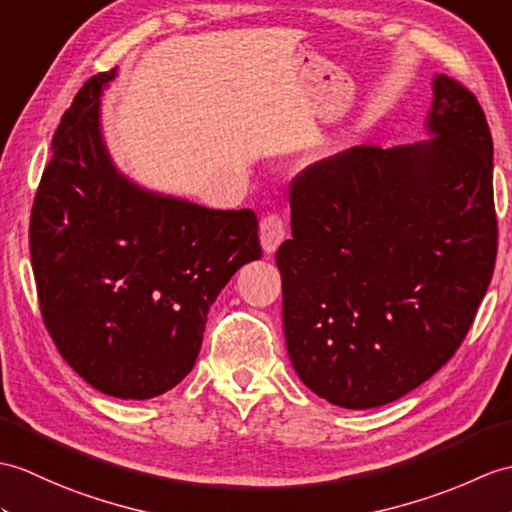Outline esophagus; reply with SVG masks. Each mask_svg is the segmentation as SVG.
I'll use <instances>...</instances> for the list:
<instances>
[{"label": "esophagus", "mask_w": 512, "mask_h": 512, "mask_svg": "<svg viewBox=\"0 0 512 512\" xmlns=\"http://www.w3.org/2000/svg\"><path fill=\"white\" fill-rule=\"evenodd\" d=\"M285 237V224L279 216L275 213H270V216H264L259 222V242L261 248H264V253H275L279 244L283 242Z\"/></svg>", "instance_id": "obj_1"}]
</instances>
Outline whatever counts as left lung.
Instances as JSON below:
<instances>
[{
  "mask_svg": "<svg viewBox=\"0 0 512 512\" xmlns=\"http://www.w3.org/2000/svg\"><path fill=\"white\" fill-rule=\"evenodd\" d=\"M410 146H355L290 185L277 251L283 331L301 382L349 410L427 382L456 353L497 255L493 139L475 95L432 80Z\"/></svg>",
  "mask_w": 512,
  "mask_h": 512,
  "instance_id": "left-lung-1",
  "label": "left lung"
}]
</instances>
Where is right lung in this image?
<instances>
[{
	"instance_id": "obj_1",
	"label": "right lung",
	"mask_w": 512,
	"mask_h": 512,
	"mask_svg": "<svg viewBox=\"0 0 512 512\" xmlns=\"http://www.w3.org/2000/svg\"><path fill=\"white\" fill-rule=\"evenodd\" d=\"M115 71L89 78L61 117L30 255L63 360L104 395L152 399L192 371L209 307L261 246L251 209H207L115 168L100 122Z\"/></svg>"
}]
</instances>
